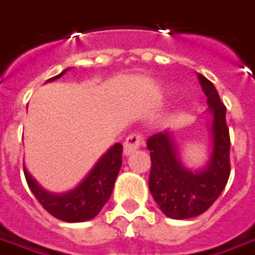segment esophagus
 <instances>
[{"label":"esophagus","instance_id":"34e87169","mask_svg":"<svg viewBox=\"0 0 255 255\" xmlns=\"http://www.w3.org/2000/svg\"><path fill=\"white\" fill-rule=\"evenodd\" d=\"M143 136L140 133H131L126 139V142H124V149H123V151H124L126 155L132 154L133 151H136L140 146H143Z\"/></svg>","mask_w":255,"mask_h":255}]
</instances>
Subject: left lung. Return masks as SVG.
Segmentation results:
<instances>
[{
	"mask_svg": "<svg viewBox=\"0 0 255 255\" xmlns=\"http://www.w3.org/2000/svg\"><path fill=\"white\" fill-rule=\"evenodd\" d=\"M212 115L213 149L205 168L190 171L183 165L172 133H154L147 139L151 171L149 188L162 213L175 220L191 219L206 212L227 186L231 172L230 131L225 122L227 108L214 84L198 73Z\"/></svg>",
	"mask_w": 255,
	"mask_h": 255,
	"instance_id": "obj_1",
	"label": "left lung"
}]
</instances>
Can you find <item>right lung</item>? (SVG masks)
<instances>
[{"mask_svg": "<svg viewBox=\"0 0 255 255\" xmlns=\"http://www.w3.org/2000/svg\"><path fill=\"white\" fill-rule=\"evenodd\" d=\"M68 69H64L60 75L49 79L47 82L60 79ZM122 153L123 144H113L98 160L94 168L89 172V175L84 177L83 182L64 194H53L43 190L24 168L25 180L42 208L52 214L53 217L67 223L87 221L94 219L111 198L123 162Z\"/></svg>", "mask_w": 255, "mask_h": 255, "instance_id": "obj_1", "label": "right lung"}]
</instances>
